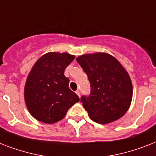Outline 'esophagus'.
I'll use <instances>...</instances> for the list:
<instances>
[{"instance_id":"1","label":"esophagus","mask_w":156,"mask_h":156,"mask_svg":"<svg viewBox=\"0 0 156 156\" xmlns=\"http://www.w3.org/2000/svg\"><path fill=\"white\" fill-rule=\"evenodd\" d=\"M76 94H78V97H80V90H76Z\"/></svg>"}]
</instances>
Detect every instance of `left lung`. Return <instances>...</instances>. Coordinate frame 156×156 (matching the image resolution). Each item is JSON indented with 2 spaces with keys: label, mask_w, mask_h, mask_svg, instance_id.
I'll return each mask as SVG.
<instances>
[{
  "label": "left lung",
  "mask_w": 156,
  "mask_h": 156,
  "mask_svg": "<svg viewBox=\"0 0 156 156\" xmlns=\"http://www.w3.org/2000/svg\"><path fill=\"white\" fill-rule=\"evenodd\" d=\"M76 61L82 66L90 84V94L81 102L94 122L107 124L119 119L131 106V79L119 61L107 53L81 55Z\"/></svg>",
  "instance_id": "obj_1"
}]
</instances>
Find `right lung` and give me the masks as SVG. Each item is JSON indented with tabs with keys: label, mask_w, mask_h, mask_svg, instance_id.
<instances>
[{
	"label": "right lung",
	"mask_w": 156,
	"mask_h": 156,
	"mask_svg": "<svg viewBox=\"0 0 156 156\" xmlns=\"http://www.w3.org/2000/svg\"><path fill=\"white\" fill-rule=\"evenodd\" d=\"M75 56L68 53L49 52L38 58L29 73L24 98L28 111L34 119L45 123H55L67 111L79 102L69 88L64 71Z\"/></svg>",
	"instance_id": "obj_1"
}]
</instances>
